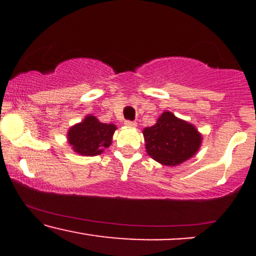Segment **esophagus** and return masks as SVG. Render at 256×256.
Listing matches in <instances>:
<instances>
[{
    "mask_svg": "<svg viewBox=\"0 0 256 256\" xmlns=\"http://www.w3.org/2000/svg\"><path fill=\"white\" fill-rule=\"evenodd\" d=\"M124 124L126 126H128V128H136V126H137V122H131V120H126Z\"/></svg>",
    "mask_w": 256,
    "mask_h": 256,
    "instance_id": "obj_1",
    "label": "esophagus"
}]
</instances>
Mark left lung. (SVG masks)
<instances>
[{"label": "left lung", "instance_id": "8db88e82", "mask_svg": "<svg viewBox=\"0 0 256 256\" xmlns=\"http://www.w3.org/2000/svg\"><path fill=\"white\" fill-rule=\"evenodd\" d=\"M149 156L165 166H177L192 158L201 146L202 136L196 128L164 112L156 124L143 130Z\"/></svg>", "mask_w": 256, "mask_h": 256}]
</instances>
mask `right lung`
Returning <instances> with one entry per match:
<instances>
[{
  "mask_svg": "<svg viewBox=\"0 0 256 256\" xmlns=\"http://www.w3.org/2000/svg\"><path fill=\"white\" fill-rule=\"evenodd\" d=\"M116 130L114 124H104L94 116H86L83 122L70 128L67 140L76 152L84 156H95L112 144Z\"/></svg>",
  "mask_w": 256,
  "mask_h": 256,
  "instance_id": "right-lung-1",
  "label": "right lung"
}]
</instances>
